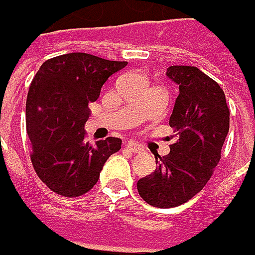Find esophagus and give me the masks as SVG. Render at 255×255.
Returning <instances> with one entry per match:
<instances>
[{
	"mask_svg": "<svg viewBox=\"0 0 255 255\" xmlns=\"http://www.w3.org/2000/svg\"><path fill=\"white\" fill-rule=\"evenodd\" d=\"M126 147H128V149H129V150L133 153L143 152L142 146H140V144H137V143H134V142H129L128 144H126Z\"/></svg>",
	"mask_w": 255,
	"mask_h": 255,
	"instance_id": "1",
	"label": "esophagus"
}]
</instances>
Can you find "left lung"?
<instances>
[{
  "instance_id": "left-lung-1",
  "label": "left lung",
  "mask_w": 255,
  "mask_h": 255,
  "mask_svg": "<svg viewBox=\"0 0 255 255\" xmlns=\"http://www.w3.org/2000/svg\"><path fill=\"white\" fill-rule=\"evenodd\" d=\"M166 75L179 85L169 121L176 143L169 154H154L156 170L137 181L143 200L162 209L180 206L206 186L230 128V111L216 81L184 65L169 66Z\"/></svg>"
}]
</instances>
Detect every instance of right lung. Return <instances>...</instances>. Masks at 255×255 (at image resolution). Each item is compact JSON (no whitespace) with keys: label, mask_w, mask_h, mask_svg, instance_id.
Listing matches in <instances>:
<instances>
[{"label":"right lung","mask_w":255,"mask_h":255,"mask_svg":"<svg viewBox=\"0 0 255 255\" xmlns=\"http://www.w3.org/2000/svg\"><path fill=\"white\" fill-rule=\"evenodd\" d=\"M126 65L72 52L45 61L32 79L26 98L31 160L38 177L56 194L78 197L91 190L105 162L121 149L119 137L85 142V123L88 105Z\"/></svg>","instance_id":"right-lung-1"}]
</instances>
